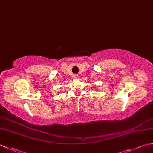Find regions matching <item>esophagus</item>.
I'll return each instance as SVG.
<instances>
[{
    "label": "esophagus",
    "instance_id": "1",
    "mask_svg": "<svg viewBox=\"0 0 153 153\" xmlns=\"http://www.w3.org/2000/svg\"><path fill=\"white\" fill-rule=\"evenodd\" d=\"M73 77L75 78V79H77V78H78V76L77 75V74H74V75L73 76Z\"/></svg>",
    "mask_w": 153,
    "mask_h": 153
}]
</instances>
